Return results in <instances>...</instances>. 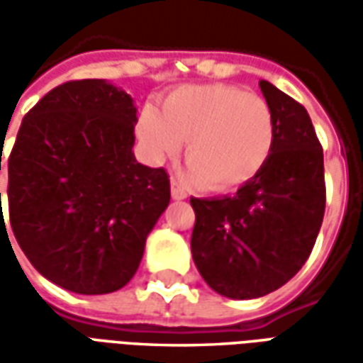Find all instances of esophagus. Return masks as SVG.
Here are the masks:
<instances>
[{
	"label": "esophagus",
	"instance_id": "esophagus-1",
	"mask_svg": "<svg viewBox=\"0 0 363 363\" xmlns=\"http://www.w3.org/2000/svg\"><path fill=\"white\" fill-rule=\"evenodd\" d=\"M171 196H173V200H184L186 198V190L182 189L177 179H171Z\"/></svg>",
	"mask_w": 363,
	"mask_h": 363
}]
</instances>
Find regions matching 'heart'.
Segmentation results:
<instances>
[{
	"instance_id": "1",
	"label": "heart",
	"mask_w": 363,
	"mask_h": 363,
	"mask_svg": "<svg viewBox=\"0 0 363 363\" xmlns=\"http://www.w3.org/2000/svg\"><path fill=\"white\" fill-rule=\"evenodd\" d=\"M138 135L155 159L186 142L190 174L206 189L225 192L249 182L267 165L274 143L272 111L262 96L231 85H184L161 111L145 108Z\"/></svg>"
}]
</instances>
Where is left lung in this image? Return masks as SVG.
<instances>
[{
    "mask_svg": "<svg viewBox=\"0 0 363 363\" xmlns=\"http://www.w3.org/2000/svg\"><path fill=\"white\" fill-rule=\"evenodd\" d=\"M274 118L267 165L233 196L190 198V249L206 284L231 299L281 288L309 259L325 216V167L311 118L272 83H259Z\"/></svg>",
    "mask_w": 363,
    "mask_h": 363,
    "instance_id": "obj_1",
    "label": "left lung"
}]
</instances>
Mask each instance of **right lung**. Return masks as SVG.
I'll use <instances>...</instances> for the list:
<instances>
[{"instance_id": "add662e5", "label": "right lung", "mask_w": 363, "mask_h": 363, "mask_svg": "<svg viewBox=\"0 0 363 363\" xmlns=\"http://www.w3.org/2000/svg\"><path fill=\"white\" fill-rule=\"evenodd\" d=\"M135 122L132 96L104 79L58 85L21 122L7 161L13 235L67 291L124 288L169 206L165 169L134 157Z\"/></svg>"}]
</instances>
